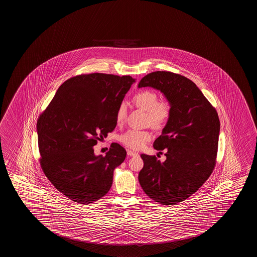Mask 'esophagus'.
<instances>
[{
    "mask_svg": "<svg viewBox=\"0 0 257 257\" xmlns=\"http://www.w3.org/2000/svg\"><path fill=\"white\" fill-rule=\"evenodd\" d=\"M127 155L130 156V157H134V156L138 155L137 152H133V151H127Z\"/></svg>",
    "mask_w": 257,
    "mask_h": 257,
    "instance_id": "34e87169",
    "label": "esophagus"
}]
</instances>
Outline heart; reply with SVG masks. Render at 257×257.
<instances>
[{"label": "heart", "mask_w": 257, "mask_h": 257, "mask_svg": "<svg viewBox=\"0 0 257 257\" xmlns=\"http://www.w3.org/2000/svg\"><path fill=\"white\" fill-rule=\"evenodd\" d=\"M135 105L147 112L148 122L155 129H161L169 122L171 116V105L168 101H159L158 94L152 90H142L134 97ZM126 115V104L124 102L118 105L115 119L118 124L124 121ZM152 139V133L147 130L129 129L123 133L120 141L125 147L132 150H141Z\"/></svg>", "instance_id": "b5f03b06"}]
</instances>
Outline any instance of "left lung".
Wrapping results in <instances>:
<instances>
[{
  "instance_id": "left-lung-1",
  "label": "left lung",
  "mask_w": 257,
  "mask_h": 257,
  "mask_svg": "<svg viewBox=\"0 0 257 257\" xmlns=\"http://www.w3.org/2000/svg\"><path fill=\"white\" fill-rule=\"evenodd\" d=\"M151 87L164 94L171 116L162 135L153 143L165 150L167 160L142 154L139 173L143 191L155 202L174 205L194 194L209 178L216 164L219 143V115L192 80L170 72L144 76L138 88Z\"/></svg>"
}]
</instances>
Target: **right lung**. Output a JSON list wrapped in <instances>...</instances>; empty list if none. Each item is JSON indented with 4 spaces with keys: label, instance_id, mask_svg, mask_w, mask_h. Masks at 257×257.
Wrapping results in <instances>:
<instances>
[{
    "label": "right lung",
    "instance_id": "1",
    "mask_svg": "<svg viewBox=\"0 0 257 257\" xmlns=\"http://www.w3.org/2000/svg\"><path fill=\"white\" fill-rule=\"evenodd\" d=\"M135 79L90 73L72 77L55 93L37 123L40 165L56 189L89 204L111 188L114 170L126 152L112 143L105 156L93 147L116 126L115 113Z\"/></svg>",
    "mask_w": 257,
    "mask_h": 257
}]
</instances>
